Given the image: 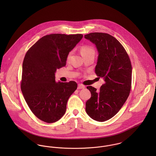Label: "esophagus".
I'll return each mask as SVG.
<instances>
[{"mask_svg": "<svg viewBox=\"0 0 156 156\" xmlns=\"http://www.w3.org/2000/svg\"><path fill=\"white\" fill-rule=\"evenodd\" d=\"M85 88V87L83 85H82V84H78L77 89H83V88Z\"/></svg>", "mask_w": 156, "mask_h": 156, "instance_id": "34e87169", "label": "esophagus"}]
</instances>
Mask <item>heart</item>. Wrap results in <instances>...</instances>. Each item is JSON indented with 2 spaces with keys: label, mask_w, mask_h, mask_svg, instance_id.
I'll return each mask as SVG.
<instances>
[{
  "label": "heart",
  "mask_w": 156,
  "mask_h": 156,
  "mask_svg": "<svg viewBox=\"0 0 156 156\" xmlns=\"http://www.w3.org/2000/svg\"><path fill=\"white\" fill-rule=\"evenodd\" d=\"M80 53L83 56H88L90 55H94L95 50L92 46L89 45H83L80 47ZM72 55H73V51H70L68 53L67 56V61H69L71 59Z\"/></svg>",
  "instance_id": "obj_1"
}]
</instances>
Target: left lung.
<instances>
[{
  "mask_svg": "<svg viewBox=\"0 0 156 156\" xmlns=\"http://www.w3.org/2000/svg\"><path fill=\"white\" fill-rule=\"evenodd\" d=\"M85 38L97 48L99 55L95 71L99 78L105 79L99 90L87 87L91 97L86 102V112L93 119L103 122L119 112L130 94L132 64L124 47L111 35L93 32Z\"/></svg>",
  "mask_w": 156,
  "mask_h": 156,
  "instance_id": "left-lung-1",
  "label": "left lung"
}]
</instances>
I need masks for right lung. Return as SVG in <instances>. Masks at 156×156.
I'll return each mask as SVG.
<instances>
[{
  "label": "right lung",
  "instance_id": "obj_1",
  "mask_svg": "<svg viewBox=\"0 0 156 156\" xmlns=\"http://www.w3.org/2000/svg\"><path fill=\"white\" fill-rule=\"evenodd\" d=\"M82 37L79 34L47 35L25 55L21 89L30 111L43 121L52 123L60 119L69 97L77 89L74 81L56 82L55 73L66 66L68 53Z\"/></svg>",
  "mask_w": 156,
  "mask_h": 156
}]
</instances>
